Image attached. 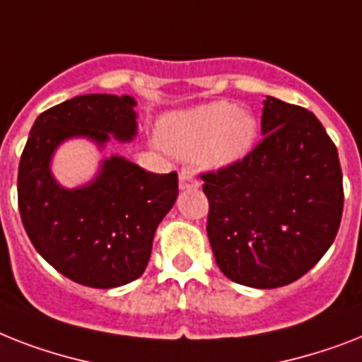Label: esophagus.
<instances>
[{"mask_svg": "<svg viewBox=\"0 0 362 362\" xmlns=\"http://www.w3.org/2000/svg\"><path fill=\"white\" fill-rule=\"evenodd\" d=\"M199 186H201V182L197 180L193 173L191 171L180 173V189H197Z\"/></svg>", "mask_w": 362, "mask_h": 362, "instance_id": "34e87169", "label": "esophagus"}]
</instances>
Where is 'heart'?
Here are the masks:
<instances>
[{
    "instance_id": "1",
    "label": "heart",
    "mask_w": 362,
    "mask_h": 362,
    "mask_svg": "<svg viewBox=\"0 0 362 362\" xmlns=\"http://www.w3.org/2000/svg\"><path fill=\"white\" fill-rule=\"evenodd\" d=\"M257 120L230 102H214L161 120L160 139L171 154L208 167H227L249 154Z\"/></svg>"
}]
</instances>
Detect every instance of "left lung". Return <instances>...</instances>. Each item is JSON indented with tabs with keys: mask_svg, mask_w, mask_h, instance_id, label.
Listing matches in <instances>:
<instances>
[{
	"mask_svg": "<svg viewBox=\"0 0 362 362\" xmlns=\"http://www.w3.org/2000/svg\"><path fill=\"white\" fill-rule=\"evenodd\" d=\"M262 134L243 160L201 175L206 232L223 275L279 288L303 277L334 242L342 169L334 143L305 107L267 96Z\"/></svg>",
	"mask_w": 362,
	"mask_h": 362,
	"instance_id": "left-lung-1",
	"label": "left lung"
}]
</instances>
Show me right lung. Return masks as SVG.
<instances>
[{
	"instance_id": "add662e5",
	"label": "right lung",
	"mask_w": 362,
	"mask_h": 362,
	"mask_svg": "<svg viewBox=\"0 0 362 362\" xmlns=\"http://www.w3.org/2000/svg\"><path fill=\"white\" fill-rule=\"evenodd\" d=\"M128 95H81L35 120L20 158L18 208L38 255L64 277L90 288H117L143 275L156 228L178 197V175H154L120 156L102 161L87 186L64 189L49 171L63 141L98 146L137 134Z\"/></svg>"
}]
</instances>
